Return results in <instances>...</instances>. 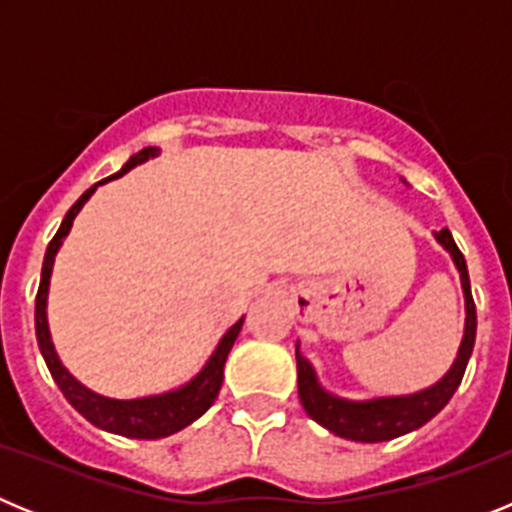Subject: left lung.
Wrapping results in <instances>:
<instances>
[{"mask_svg": "<svg viewBox=\"0 0 512 512\" xmlns=\"http://www.w3.org/2000/svg\"><path fill=\"white\" fill-rule=\"evenodd\" d=\"M433 238H436L438 246L449 253L451 261H454L461 279V292H464V312H467V318H464V336H461V346L456 351L454 364H451L449 372L443 374L436 384L425 387V390L410 392V395L348 400V397L325 390L323 384H320L315 366L302 356L300 341H297V390H300L302 408H305V413L315 423L328 428L330 433L359 443L392 441L397 436L418 431L420 425H425L433 415L441 413L446 408V402L456 392V387L461 384L464 369L469 364V356H472L474 336H477V310H474L472 287H469L467 261H464L459 246L454 243V235L449 233V228H443L438 233H433Z\"/></svg>", "mask_w": 512, "mask_h": 512, "instance_id": "obj_1", "label": "left lung"}]
</instances>
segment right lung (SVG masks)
Returning <instances> with one entry per match:
<instances>
[{
    "mask_svg": "<svg viewBox=\"0 0 512 512\" xmlns=\"http://www.w3.org/2000/svg\"><path fill=\"white\" fill-rule=\"evenodd\" d=\"M161 153V148L148 146L143 151H138L135 156L128 158V164L122 166L117 174L107 176L102 182H97L94 187H89L87 192L81 194L79 200L74 202L66 217H63L61 228L53 235V241L48 243V251H45L43 259V271H40V287L38 297H35V336H38L40 354H43L45 364L51 369V377L56 379V384L61 387L63 397L71 402V408L76 413H81L92 425L102 428L107 433H115V436L125 438H166L171 433L182 431L189 423L205 415L210 410V405L215 402L217 392L223 387V369L225 359H228L230 348H233L235 338L241 333L243 318L238 323L230 325L225 330V336L217 341L215 351L210 354V359L205 361L200 372L194 374L189 382L179 384L169 392H158V395H146V397H130V400H117V397L99 395V392L89 390L87 384H81L74 374L63 366V361L58 359L56 346H53L51 328H48V289H51V274L53 264H56V253L61 251L66 235L71 233V225H74V217L79 215L81 207L87 205L89 197L97 192V187L112 182V179H120L122 174H128L135 166L146 164L148 158H156Z\"/></svg>",
    "mask_w": 512,
    "mask_h": 512,
    "instance_id": "1",
    "label": "right lung"
}]
</instances>
